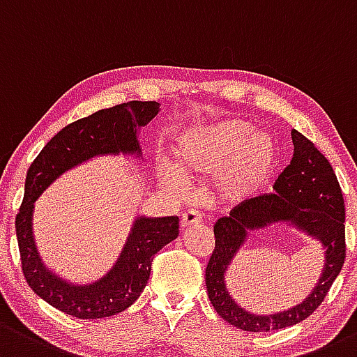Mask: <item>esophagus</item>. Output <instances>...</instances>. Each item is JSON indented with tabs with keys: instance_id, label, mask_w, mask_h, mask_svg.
<instances>
[{
	"instance_id": "esophagus-1",
	"label": "esophagus",
	"mask_w": 357,
	"mask_h": 357,
	"mask_svg": "<svg viewBox=\"0 0 357 357\" xmlns=\"http://www.w3.org/2000/svg\"><path fill=\"white\" fill-rule=\"evenodd\" d=\"M202 220H204V217H202V213L198 210H186L181 217V227L188 229L191 226H197Z\"/></svg>"
}]
</instances>
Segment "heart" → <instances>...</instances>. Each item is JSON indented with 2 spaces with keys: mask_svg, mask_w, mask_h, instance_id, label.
<instances>
[{
  "mask_svg": "<svg viewBox=\"0 0 357 357\" xmlns=\"http://www.w3.org/2000/svg\"><path fill=\"white\" fill-rule=\"evenodd\" d=\"M174 166L164 164L160 178L181 190L183 178L217 176L220 198L241 204L260 193L279 162V145L272 135L253 131L241 119L193 126L183 131L174 145Z\"/></svg>",
  "mask_w": 357,
  "mask_h": 357,
  "instance_id": "b5f03b06",
  "label": "heart"
}]
</instances>
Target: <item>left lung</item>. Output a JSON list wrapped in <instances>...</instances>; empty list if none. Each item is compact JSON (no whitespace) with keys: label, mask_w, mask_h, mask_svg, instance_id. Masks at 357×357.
Here are the masks:
<instances>
[{"label":"left lung","mask_w":357,"mask_h":357,"mask_svg":"<svg viewBox=\"0 0 357 357\" xmlns=\"http://www.w3.org/2000/svg\"><path fill=\"white\" fill-rule=\"evenodd\" d=\"M292 144L294 155L277 178L275 191L243 202L213 226L215 248L205 268L210 303L227 324L246 332H270L306 320L321 305L346 260V208L335 172L305 135L292 130ZM275 223H289L320 242L326 264L319 282L301 303L277 314H251L228 294L225 273L250 232Z\"/></svg>","instance_id":"obj_1"}]
</instances>
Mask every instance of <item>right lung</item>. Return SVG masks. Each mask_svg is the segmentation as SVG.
<instances>
[{
  "instance_id": "right-lung-1",
  "label": "right lung",
  "mask_w": 357,
  "mask_h": 357,
  "mask_svg": "<svg viewBox=\"0 0 357 357\" xmlns=\"http://www.w3.org/2000/svg\"><path fill=\"white\" fill-rule=\"evenodd\" d=\"M159 111L160 104L155 100H131L93 112L54 135L29 167L24 202L15 219L22 270L30 289L63 313L96 320L121 313L133 305L147 286L153 255L178 238L179 219L138 215L109 272L92 282L78 284L52 272L40 258L32 229L36 200L65 172L96 157L144 159L138 135Z\"/></svg>"
}]
</instances>
